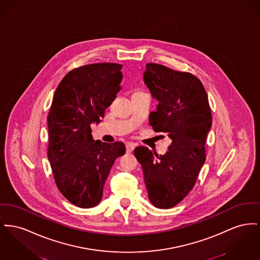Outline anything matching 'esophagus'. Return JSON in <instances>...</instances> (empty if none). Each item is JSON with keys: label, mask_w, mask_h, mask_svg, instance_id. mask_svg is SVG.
<instances>
[{"label": "esophagus", "mask_w": 260, "mask_h": 260, "mask_svg": "<svg viewBox=\"0 0 260 260\" xmlns=\"http://www.w3.org/2000/svg\"><path fill=\"white\" fill-rule=\"evenodd\" d=\"M135 147H136V145L134 143H127L125 145V150L127 153L133 152L135 150Z\"/></svg>", "instance_id": "esophagus-1"}]
</instances>
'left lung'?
Listing matches in <instances>:
<instances>
[{"mask_svg":"<svg viewBox=\"0 0 260 260\" xmlns=\"http://www.w3.org/2000/svg\"><path fill=\"white\" fill-rule=\"evenodd\" d=\"M143 81L158 101L149 123L172 140L164 155L145 146L135 149L148 198L157 208L169 209L192 189L205 162V141L212 116L208 97L199 78L189 73L147 63Z\"/></svg>","mask_w":260,"mask_h":260,"instance_id":"8db88e82","label":"left lung"}]
</instances>
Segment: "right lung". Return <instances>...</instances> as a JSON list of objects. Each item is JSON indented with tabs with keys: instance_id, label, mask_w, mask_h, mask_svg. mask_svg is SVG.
Returning a JSON list of instances; mask_svg holds the SVG:
<instances>
[{
	"instance_id": "1",
	"label": "right lung",
	"mask_w": 260,
	"mask_h": 260,
	"mask_svg": "<svg viewBox=\"0 0 260 260\" xmlns=\"http://www.w3.org/2000/svg\"><path fill=\"white\" fill-rule=\"evenodd\" d=\"M122 64L92 63L70 72L58 85L48 115V159L61 194L80 208L101 201L115 160L125 152L122 142L92 138L91 123H99L121 90Z\"/></svg>"
}]
</instances>
